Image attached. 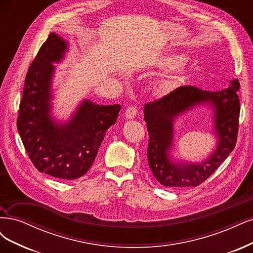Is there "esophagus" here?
Here are the masks:
<instances>
[{
    "label": "esophagus",
    "mask_w": 253,
    "mask_h": 253,
    "mask_svg": "<svg viewBox=\"0 0 253 253\" xmlns=\"http://www.w3.org/2000/svg\"><path fill=\"white\" fill-rule=\"evenodd\" d=\"M138 114V109L137 107L135 106H130L126 109V117L128 118V119H132V118H135Z\"/></svg>",
    "instance_id": "obj_1"
}]
</instances>
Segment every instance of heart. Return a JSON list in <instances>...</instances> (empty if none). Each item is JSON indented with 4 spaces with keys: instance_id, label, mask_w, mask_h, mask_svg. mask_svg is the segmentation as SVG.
<instances>
[{
    "instance_id": "1",
    "label": "heart",
    "mask_w": 253,
    "mask_h": 253,
    "mask_svg": "<svg viewBox=\"0 0 253 253\" xmlns=\"http://www.w3.org/2000/svg\"><path fill=\"white\" fill-rule=\"evenodd\" d=\"M184 60L185 58L183 56H179V55L169 56L164 59L163 66L167 68H173L181 65ZM187 73H188V70L186 69V67H179L175 69V71H172L169 76H167V78H164L162 81L161 89L165 92L175 90L181 84L185 82V80L187 78Z\"/></svg>"
}]
</instances>
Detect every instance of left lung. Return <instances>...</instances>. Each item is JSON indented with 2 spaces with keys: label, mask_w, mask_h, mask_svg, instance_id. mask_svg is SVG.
Returning a JSON list of instances; mask_svg holds the SVG:
<instances>
[{
  "label": "left lung",
  "mask_w": 253,
  "mask_h": 253,
  "mask_svg": "<svg viewBox=\"0 0 253 253\" xmlns=\"http://www.w3.org/2000/svg\"><path fill=\"white\" fill-rule=\"evenodd\" d=\"M228 89L220 92L204 91L194 85H182L161 98L145 104L144 120L149 132L147 160L155 178L169 187L198 186L210 178L227 158L237 143L240 83L234 80ZM208 102L215 110L217 150L206 162L199 165H176L168 151L172 141V123L181 112L195 104Z\"/></svg>",
  "instance_id": "obj_1"
}]
</instances>
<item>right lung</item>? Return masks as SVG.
I'll use <instances>...</instances> for the list:
<instances>
[{
  "label": "right lung",
  "instance_id": "right-lung-1",
  "mask_svg": "<svg viewBox=\"0 0 253 253\" xmlns=\"http://www.w3.org/2000/svg\"><path fill=\"white\" fill-rule=\"evenodd\" d=\"M67 46V42L52 32L40 48L25 78L16 126L29 159L39 171L72 180L89 170L121 107L84 100L68 124H54L49 115L52 63L60 62Z\"/></svg>",
  "mask_w": 253,
  "mask_h": 253
}]
</instances>
